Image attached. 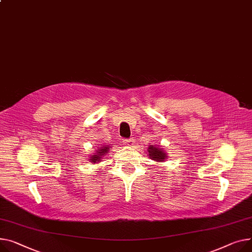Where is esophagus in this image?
Masks as SVG:
<instances>
[{"instance_id": "esophagus-1", "label": "esophagus", "mask_w": 252, "mask_h": 252, "mask_svg": "<svg viewBox=\"0 0 252 252\" xmlns=\"http://www.w3.org/2000/svg\"><path fill=\"white\" fill-rule=\"evenodd\" d=\"M123 143H124L125 146H129V147H131V146L135 145V140H133L132 138H131V139H126V140H124Z\"/></svg>"}]
</instances>
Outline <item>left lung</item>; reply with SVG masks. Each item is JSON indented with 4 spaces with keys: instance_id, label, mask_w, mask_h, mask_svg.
<instances>
[{
    "instance_id": "1",
    "label": "left lung",
    "mask_w": 252,
    "mask_h": 252,
    "mask_svg": "<svg viewBox=\"0 0 252 252\" xmlns=\"http://www.w3.org/2000/svg\"><path fill=\"white\" fill-rule=\"evenodd\" d=\"M148 154L151 159L157 162H163L165 161V159H167V154L164 152V150L156 146L151 145L148 148Z\"/></svg>"
}]
</instances>
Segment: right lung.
<instances>
[{
	"mask_svg": "<svg viewBox=\"0 0 252 252\" xmlns=\"http://www.w3.org/2000/svg\"><path fill=\"white\" fill-rule=\"evenodd\" d=\"M110 149L111 148L109 145H105V144L99 145V147H97L95 150V153L90 157V159H89L90 162L99 163L100 161H101V159L109 152Z\"/></svg>",
	"mask_w": 252,
	"mask_h": 252,
	"instance_id": "add662e5",
	"label": "right lung"
}]
</instances>
